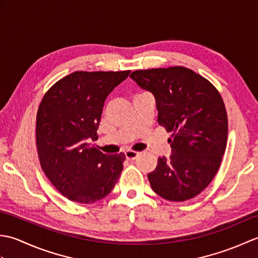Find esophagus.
<instances>
[{"instance_id":"34e87169","label":"esophagus","mask_w":258,"mask_h":258,"mask_svg":"<svg viewBox=\"0 0 258 258\" xmlns=\"http://www.w3.org/2000/svg\"><path fill=\"white\" fill-rule=\"evenodd\" d=\"M125 156H126V158H127L128 161H134L135 158H138L139 153L138 152H134V151H126L125 152Z\"/></svg>"}]
</instances>
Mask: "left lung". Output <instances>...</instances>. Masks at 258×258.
Listing matches in <instances>:
<instances>
[{"label": "left lung", "instance_id": "left-lung-1", "mask_svg": "<svg viewBox=\"0 0 258 258\" xmlns=\"http://www.w3.org/2000/svg\"><path fill=\"white\" fill-rule=\"evenodd\" d=\"M130 78L154 95L157 122L172 133V154L158 157L147 175L153 190L172 202L193 199L212 182L226 149L227 113L220 92L183 67L139 70Z\"/></svg>", "mask_w": 258, "mask_h": 258}]
</instances>
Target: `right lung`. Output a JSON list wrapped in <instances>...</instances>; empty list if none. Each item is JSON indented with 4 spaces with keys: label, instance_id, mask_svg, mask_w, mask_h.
<instances>
[{
    "label": "right lung",
    "instance_id": "right-lung-1",
    "mask_svg": "<svg viewBox=\"0 0 258 258\" xmlns=\"http://www.w3.org/2000/svg\"><path fill=\"white\" fill-rule=\"evenodd\" d=\"M130 71L78 72L57 81L38 106L36 146L41 167L59 193L81 204L104 199L123 169L124 153L103 154L95 140L104 102Z\"/></svg>",
    "mask_w": 258,
    "mask_h": 258
}]
</instances>
